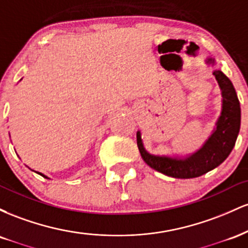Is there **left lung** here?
<instances>
[{
  "label": "left lung",
  "mask_w": 248,
  "mask_h": 248,
  "mask_svg": "<svg viewBox=\"0 0 248 248\" xmlns=\"http://www.w3.org/2000/svg\"><path fill=\"white\" fill-rule=\"evenodd\" d=\"M207 64H215V59L207 58ZM223 95V109L216 129L201 149L186 158L152 155L142 144L138 132V147L143 161L156 171L173 178H195L217 168L232 152L240 129V104L231 80L220 70L213 71Z\"/></svg>",
  "instance_id": "obj_1"
}]
</instances>
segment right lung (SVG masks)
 I'll return each mask as SVG.
<instances>
[{"mask_svg": "<svg viewBox=\"0 0 248 248\" xmlns=\"http://www.w3.org/2000/svg\"><path fill=\"white\" fill-rule=\"evenodd\" d=\"M38 173H39V175H42V173H41V172H38ZM42 176H43V177H45V178H47V177H46V176H44V175H42Z\"/></svg>", "mask_w": 248, "mask_h": 248, "instance_id": "add662e5", "label": "right lung"}]
</instances>
